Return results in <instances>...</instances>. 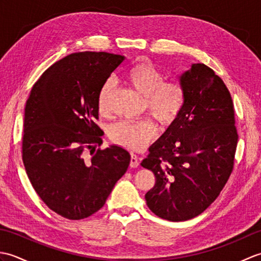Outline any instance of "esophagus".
Instances as JSON below:
<instances>
[{
	"mask_svg": "<svg viewBox=\"0 0 261 261\" xmlns=\"http://www.w3.org/2000/svg\"><path fill=\"white\" fill-rule=\"evenodd\" d=\"M139 166V158H138L136 154L131 153V158H130V167L136 168Z\"/></svg>",
	"mask_w": 261,
	"mask_h": 261,
	"instance_id": "esophagus-1",
	"label": "esophagus"
}]
</instances>
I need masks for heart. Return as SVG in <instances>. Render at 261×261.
I'll return each mask as SVG.
<instances>
[{
  "mask_svg": "<svg viewBox=\"0 0 261 261\" xmlns=\"http://www.w3.org/2000/svg\"><path fill=\"white\" fill-rule=\"evenodd\" d=\"M126 79L141 95L145 107L160 124L169 125L180 113L185 102V91L177 82H165V76L149 62H140L126 73ZM112 79L105 81L97 96L101 113L109 111L110 97L114 90ZM156 136V125L148 119L120 121L109 130V137L116 145L130 150H140Z\"/></svg>",
  "mask_w": 261,
  "mask_h": 261,
  "instance_id": "heart-1",
  "label": "heart"
}]
</instances>
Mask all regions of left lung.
Returning <instances> with one entry per match:
<instances>
[{"mask_svg":"<svg viewBox=\"0 0 261 261\" xmlns=\"http://www.w3.org/2000/svg\"><path fill=\"white\" fill-rule=\"evenodd\" d=\"M179 82L180 113L141 163L156 177L145 196L148 207L173 222L195 218L215 201L233 169L238 143L233 102L215 71L193 64Z\"/></svg>","mask_w":261,"mask_h":261,"instance_id":"8db88e82","label":"left lung"}]
</instances>
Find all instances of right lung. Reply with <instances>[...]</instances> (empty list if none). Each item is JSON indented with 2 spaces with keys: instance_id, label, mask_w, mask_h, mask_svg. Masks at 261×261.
I'll return each mask as SVG.
<instances>
[{
  "instance_id": "obj_1",
  "label": "right lung",
  "mask_w": 261,
  "mask_h": 261,
  "mask_svg": "<svg viewBox=\"0 0 261 261\" xmlns=\"http://www.w3.org/2000/svg\"><path fill=\"white\" fill-rule=\"evenodd\" d=\"M124 56L70 54L51 65L24 109L22 159L32 187L47 206L69 220L101 208L130 164L119 146H101L97 96ZM91 154V156L88 154Z\"/></svg>"
}]
</instances>
